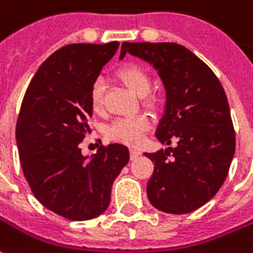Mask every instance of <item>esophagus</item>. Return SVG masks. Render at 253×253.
Here are the masks:
<instances>
[{"label": "esophagus", "instance_id": "1", "mask_svg": "<svg viewBox=\"0 0 253 253\" xmlns=\"http://www.w3.org/2000/svg\"><path fill=\"white\" fill-rule=\"evenodd\" d=\"M130 155H131V159L134 160V159H137L141 155V151L139 149H130Z\"/></svg>", "mask_w": 253, "mask_h": 253}]
</instances>
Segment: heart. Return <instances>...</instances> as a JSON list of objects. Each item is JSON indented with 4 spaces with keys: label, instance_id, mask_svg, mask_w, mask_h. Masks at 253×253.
<instances>
[{
    "label": "heart",
    "instance_id": "1",
    "mask_svg": "<svg viewBox=\"0 0 253 253\" xmlns=\"http://www.w3.org/2000/svg\"><path fill=\"white\" fill-rule=\"evenodd\" d=\"M118 78L137 96H142L146 104H151L152 98L146 93L151 87V77L139 64H125L118 71ZM90 107L100 114L104 108V81L96 79L90 90ZM151 128V119L145 114L123 116L109 123L105 135L112 141L127 145H138L142 142L146 132Z\"/></svg>",
    "mask_w": 253,
    "mask_h": 253
}]
</instances>
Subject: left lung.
I'll return each mask as SVG.
<instances>
[{
	"instance_id": "1",
	"label": "left lung",
	"mask_w": 253,
	"mask_h": 253,
	"mask_svg": "<svg viewBox=\"0 0 253 253\" xmlns=\"http://www.w3.org/2000/svg\"><path fill=\"white\" fill-rule=\"evenodd\" d=\"M126 53L153 64L167 91L166 114L157 127L160 142L176 148L145 153L155 169L146 193L167 213H188L218 193L229 174L236 131L225 89L208 65L172 42H123Z\"/></svg>"
}]
</instances>
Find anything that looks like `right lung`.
Listing matches in <instances>:
<instances>
[{"label":"right lung","instance_id":"add662e5","mask_svg":"<svg viewBox=\"0 0 253 253\" xmlns=\"http://www.w3.org/2000/svg\"><path fill=\"white\" fill-rule=\"evenodd\" d=\"M119 42L71 43L50 54L28 84L16 123L23 174L43 207L70 220H89L109 206L128 148L101 145L84 157L91 84Z\"/></svg>","mask_w":253,"mask_h":253}]
</instances>
